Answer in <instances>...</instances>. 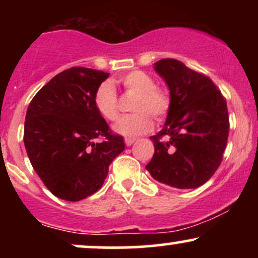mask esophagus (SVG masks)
Segmentation results:
<instances>
[{
    "label": "esophagus",
    "instance_id": "esophagus-1",
    "mask_svg": "<svg viewBox=\"0 0 258 258\" xmlns=\"http://www.w3.org/2000/svg\"><path fill=\"white\" fill-rule=\"evenodd\" d=\"M125 143L127 147H131L135 143V138H125Z\"/></svg>",
    "mask_w": 258,
    "mask_h": 258
}]
</instances>
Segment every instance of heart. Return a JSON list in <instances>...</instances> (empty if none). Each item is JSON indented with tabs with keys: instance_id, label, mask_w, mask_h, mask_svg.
<instances>
[{
	"instance_id": "b5f03b06",
	"label": "heart",
	"mask_w": 258,
	"mask_h": 258,
	"mask_svg": "<svg viewBox=\"0 0 258 258\" xmlns=\"http://www.w3.org/2000/svg\"><path fill=\"white\" fill-rule=\"evenodd\" d=\"M126 90L137 93L133 103V114L125 115L114 125V131L126 137L146 133L152 128L153 116L162 119L170 109V96L166 91L155 86L149 74L142 70H133L117 80ZM94 105L99 114L106 120H115L119 116V103L114 85L104 81L94 94Z\"/></svg>"
}]
</instances>
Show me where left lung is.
<instances>
[{
	"mask_svg": "<svg viewBox=\"0 0 258 258\" xmlns=\"http://www.w3.org/2000/svg\"><path fill=\"white\" fill-rule=\"evenodd\" d=\"M155 72L170 90L164 127L152 136L155 152L146 168L154 179L178 189H194L221 165L229 133L226 98L212 80L176 59H161Z\"/></svg>",
	"mask_w": 258,
	"mask_h": 258,
	"instance_id": "8db88e82",
	"label": "left lung"
}]
</instances>
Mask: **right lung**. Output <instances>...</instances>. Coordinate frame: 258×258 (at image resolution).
<instances>
[{"mask_svg": "<svg viewBox=\"0 0 258 258\" xmlns=\"http://www.w3.org/2000/svg\"><path fill=\"white\" fill-rule=\"evenodd\" d=\"M109 74L75 67L55 75L29 104L24 144L43 184L57 198L79 201L96 193L109 165L125 149L94 105ZM96 138H104L100 144Z\"/></svg>", "mask_w": 258, "mask_h": 258, "instance_id": "1", "label": "right lung"}]
</instances>
